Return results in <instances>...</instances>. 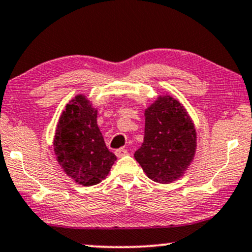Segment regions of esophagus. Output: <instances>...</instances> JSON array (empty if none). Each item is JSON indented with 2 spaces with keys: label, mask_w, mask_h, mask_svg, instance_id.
Segmentation results:
<instances>
[{
  "label": "esophagus",
  "mask_w": 252,
  "mask_h": 252,
  "mask_svg": "<svg viewBox=\"0 0 252 252\" xmlns=\"http://www.w3.org/2000/svg\"><path fill=\"white\" fill-rule=\"evenodd\" d=\"M115 154H116L117 157L121 158V157H123V156L128 155V150H126V149H119V150H116Z\"/></svg>",
  "instance_id": "esophagus-1"
}]
</instances>
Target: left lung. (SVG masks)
I'll return each instance as SVG.
<instances>
[{"label": "left lung", "mask_w": 252, "mask_h": 252, "mask_svg": "<svg viewBox=\"0 0 252 252\" xmlns=\"http://www.w3.org/2000/svg\"><path fill=\"white\" fill-rule=\"evenodd\" d=\"M144 142L133 157L150 179L170 184L184 176L196 150V131L177 98L160 95L145 109Z\"/></svg>", "instance_id": "obj_1"}]
</instances>
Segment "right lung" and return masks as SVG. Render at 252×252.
<instances>
[{"label":"right lung","mask_w":252,"mask_h":252,"mask_svg":"<svg viewBox=\"0 0 252 252\" xmlns=\"http://www.w3.org/2000/svg\"><path fill=\"white\" fill-rule=\"evenodd\" d=\"M97 109L78 94L65 106L57 124L53 148L63 171L82 186L101 183L116 160L96 122Z\"/></svg>","instance_id":"right-lung-1"}]
</instances>
